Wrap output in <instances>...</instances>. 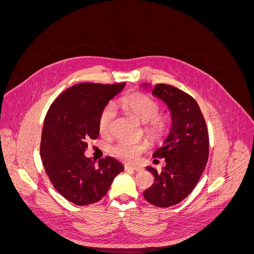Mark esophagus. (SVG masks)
I'll return each instance as SVG.
<instances>
[{"instance_id":"esophagus-1","label":"esophagus","mask_w":254,"mask_h":254,"mask_svg":"<svg viewBox=\"0 0 254 254\" xmlns=\"http://www.w3.org/2000/svg\"><path fill=\"white\" fill-rule=\"evenodd\" d=\"M125 171H133V172H141L142 167L140 166H125Z\"/></svg>"}]
</instances>
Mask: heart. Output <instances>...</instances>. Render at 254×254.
<instances>
[{
  "label": "heart",
  "mask_w": 254,
  "mask_h": 254,
  "mask_svg": "<svg viewBox=\"0 0 254 254\" xmlns=\"http://www.w3.org/2000/svg\"><path fill=\"white\" fill-rule=\"evenodd\" d=\"M120 105L123 109L129 111L144 123V131L155 141L162 140L171 127V115L160 112V105L155 98L140 93H132L122 97ZM115 117V109L112 105L104 107L98 118V129L103 135L109 134L112 121ZM147 145L145 143H131L119 141L110 147L111 156L125 162H134Z\"/></svg>",
  "instance_id": "b5f03b06"
}]
</instances>
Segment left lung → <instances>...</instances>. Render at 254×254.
Instances as JSON below:
<instances>
[{"mask_svg":"<svg viewBox=\"0 0 254 254\" xmlns=\"http://www.w3.org/2000/svg\"><path fill=\"white\" fill-rule=\"evenodd\" d=\"M152 93L170 107L173 125L164 145L153 153V158H164L166 165L162 171L146 167L155 183L143 195L153 205L168 207L186 199L200 179L209 159V133L203 114L190 94L166 83L156 84Z\"/></svg>","mask_w":254,"mask_h":254,"instance_id":"obj_1","label":"left lung"}]
</instances>
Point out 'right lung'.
Masks as SVG:
<instances>
[{"instance_id":"1","label":"right lung","mask_w":254,"mask_h":254,"mask_svg":"<svg viewBox=\"0 0 254 254\" xmlns=\"http://www.w3.org/2000/svg\"><path fill=\"white\" fill-rule=\"evenodd\" d=\"M125 82H82L64 91L45 115L40 156L49 178L60 195L76 205L101 200L115 176L124 171L111 157L93 161L84 157L88 141L99 135L98 118Z\"/></svg>"}]
</instances>
